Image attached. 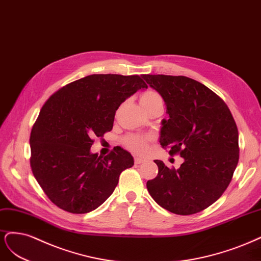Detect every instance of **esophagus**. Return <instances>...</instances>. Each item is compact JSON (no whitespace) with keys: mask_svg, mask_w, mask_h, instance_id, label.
I'll use <instances>...</instances> for the list:
<instances>
[{"mask_svg":"<svg viewBox=\"0 0 261 261\" xmlns=\"http://www.w3.org/2000/svg\"><path fill=\"white\" fill-rule=\"evenodd\" d=\"M145 162V159L143 158H140V157H134V164L136 165H140V164H143Z\"/></svg>","mask_w":261,"mask_h":261,"instance_id":"esophagus-1","label":"esophagus"}]
</instances>
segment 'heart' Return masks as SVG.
<instances>
[{"mask_svg":"<svg viewBox=\"0 0 261 261\" xmlns=\"http://www.w3.org/2000/svg\"><path fill=\"white\" fill-rule=\"evenodd\" d=\"M140 104L144 111L153 107L157 104H163L161 95L155 91H146L140 96ZM153 138L150 136H143V134H128L122 140L123 145L136 154H143L152 142Z\"/></svg>","mask_w":261,"mask_h":261,"instance_id":"b5f03b06","label":"heart"}]
</instances>
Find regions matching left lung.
<instances>
[{
	"mask_svg": "<svg viewBox=\"0 0 261 261\" xmlns=\"http://www.w3.org/2000/svg\"><path fill=\"white\" fill-rule=\"evenodd\" d=\"M165 100L169 119L159 142L184 162L170 169L155 161L158 174L146 183L156 203L176 215L213 205L228 188L239 163V131L229 107L200 82L184 75L143 74Z\"/></svg>",
	"mask_w": 261,
	"mask_h": 261,
	"instance_id": "obj_1",
	"label": "left lung"
}]
</instances>
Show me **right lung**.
Returning a JSON list of instances; mask_svg holds the SVG:
<instances>
[{
	"instance_id": "right-lung-1",
	"label": "right lung",
	"mask_w": 261,
	"mask_h": 261,
	"mask_svg": "<svg viewBox=\"0 0 261 261\" xmlns=\"http://www.w3.org/2000/svg\"><path fill=\"white\" fill-rule=\"evenodd\" d=\"M140 89L139 75L90 74L63 87L41 108L30 134V166L42 190L57 207L87 214L113 194L133 157L114 148L91 153L95 137L113 129L116 111Z\"/></svg>"
}]
</instances>
